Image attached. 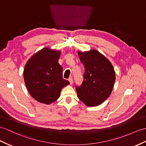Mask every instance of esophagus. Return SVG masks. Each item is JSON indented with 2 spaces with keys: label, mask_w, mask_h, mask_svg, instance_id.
Here are the masks:
<instances>
[{
  "label": "esophagus",
  "mask_w": 146,
  "mask_h": 146,
  "mask_svg": "<svg viewBox=\"0 0 146 146\" xmlns=\"http://www.w3.org/2000/svg\"><path fill=\"white\" fill-rule=\"evenodd\" d=\"M68 80H69V81L70 84H72V83H73V79H72V77H69Z\"/></svg>",
  "instance_id": "34e87169"
}]
</instances>
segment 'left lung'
Wrapping results in <instances>:
<instances>
[{
    "label": "left lung",
    "mask_w": 146,
    "mask_h": 146,
    "mask_svg": "<svg viewBox=\"0 0 146 146\" xmlns=\"http://www.w3.org/2000/svg\"><path fill=\"white\" fill-rule=\"evenodd\" d=\"M78 54L85 68L82 83L76 85L78 98L88 106L100 105L111 93L115 81L113 67L97 50Z\"/></svg>",
    "instance_id": "8db88e82"
}]
</instances>
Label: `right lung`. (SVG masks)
<instances>
[{
  "label": "right lung",
  "instance_id": "add662e5",
  "mask_svg": "<svg viewBox=\"0 0 146 146\" xmlns=\"http://www.w3.org/2000/svg\"><path fill=\"white\" fill-rule=\"evenodd\" d=\"M61 52L42 49L28 60L23 77L31 97L45 104H50L59 97L62 88L69 84L62 77V67L58 63Z\"/></svg>",
  "mask_w": 146,
  "mask_h": 146
}]
</instances>
